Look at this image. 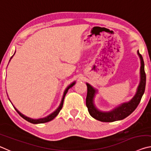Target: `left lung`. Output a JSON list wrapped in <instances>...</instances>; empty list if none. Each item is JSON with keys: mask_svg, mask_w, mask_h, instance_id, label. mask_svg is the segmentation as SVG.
<instances>
[{"mask_svg": "<svg viewBox=\"0 0 151 151\" xmlns=\"http://www.w3.org/2000/svg\"><path fill=\"white\" fill-rule=\"evenodd\" d=\"M137 53L140 58V64H141L140 70V81L137 88L136 94L130 101L121 104L111 111H101L97 109L94 104V97L95 96L97 90L88 83H86L87 95L86 99V105L88 108L89 114L94 119L101 122H106L119 121L130 115L139 105L143 94L145 93V86H146V74L145 72V64L142 55L140 54L139 50L137 51Z\"/></svg>", "mask_w": 151, "mask_h": 151, "instance_id": "8db88e82", "label": "left lung"}]
</instances>
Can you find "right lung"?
Returning a JSON list of instances; mask_svg holds the SVG:
<instances>
[{
  "instance_id": "1",
  "label": "right lung",
  "mask_w": 151,
  "mask_h": 151,
  "mask_svg": "<svg viewBox=\"0 0 151 151\" xmlns=\"http://www.w3.org/2000/svg\"><path fill=\"white\" fill-rule=\"evenodd\" d=\"M14 53H15V52H14ZM14 55L12 56L11 58V59L12 58V57H13ZM75 82H73V83H71L69 86H67V88H66V90L65 91V93H64V94H63V96L62 101H61V103H60V104L59 106L58 107V109H57V110H56L55 111L53 112L52 113H51V114H49V115H48V116L45 117V118L39 119H30V118H29V117H27V116H24V114H22V113H20V112L19 111H18V110H17L16 108H15V107H14V106H14V109L16 110V111L18 112V113L19 114V115H20V116L22 117V118L26 120V121H27L28 122H30V123H32V124H39V123H45V122H48V121H52V120L53 119H55V117L58 115V114L59 113L60 111V110L62 109V108H63V103H64V99H65V97L66 94L67 93L68 89H69V88H71V87H73V86L74 85H75Z\"/></svg>"
}]
</instances>
